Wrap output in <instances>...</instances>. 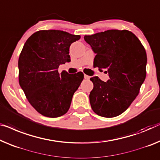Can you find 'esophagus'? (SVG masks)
I'll list each match as a JSON object with an SVG mask.
<instances>
[{
  "mask_svg": "<svg viewBox=\"0 0 160 160\" xmlns=\"http://www.w3.org/2000/svg\"><path fill=\"white\" fill-rule=\"evenodd\" d=\"M90 76H88V75H84V78L85 79H86V80H89L90 79Z\"/></svg>",
  "mask_w": 160,
  "mask_h": 160,
  "instance_id": "34e87169",
  "label": "esophagus"
}]
</instances>
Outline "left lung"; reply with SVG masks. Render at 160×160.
Here are the masks:
<instances>
[{
	"label": "left lung",
	"mask_w": 160,
	"mask_h": 160,
	"mask_svg": "<svg viewBox=\"0 0 160 160\" xmlns=\"http://www.w3.org/2000/svg\"><path fill=\"white\" fill-rule=\"evenodd\" d=\"M95 54L94 67L105 69L109 80L92 77L91 108L103 117L123 113L134 101L146 78L147 54L139 39L128 30L111 29L85 36Z\"/></svg>",
	"instance_id": "obj_1"
}]
</instances>
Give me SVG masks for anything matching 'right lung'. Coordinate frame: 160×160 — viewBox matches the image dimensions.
<instances>
[{"label":"right lung","mask_w":160,"mask_h":160,"mask_svg":"<svg viewBox=\"0 0 160 160\" xmlns=\"http://www.w3.org/2000/svg\"><path fill=\"white\" fill-rule=\"evenodd\" d=\"M80 39L59 30H42L27 39L18 59L19 85L28 102L42 115L50 118L65 114L84 75L58 72L70 62V47Z\"/></svg>","instance_id":"1"}]
</instances>
